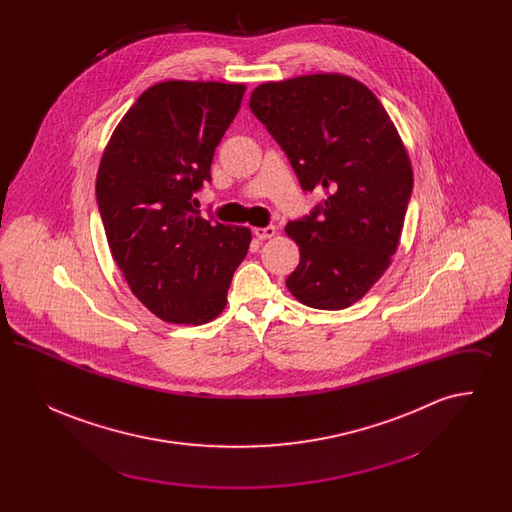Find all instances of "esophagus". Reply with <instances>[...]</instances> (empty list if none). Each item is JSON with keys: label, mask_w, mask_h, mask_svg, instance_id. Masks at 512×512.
Segmentation results:
<instances>
[{"label": "esophagus", "mask_w": 512, "mask_h": 512, "mask_svg": "<svg viewBox=\"0 0 512 512\" xmlns=\"http://www.w3.org/2000/svg\"><path fill=\"white\" fill-rule=\"evenodd\" d=\"M253 234L259 238V240H268V238H272L274 234H276V226H257V228H253Z\"/></svg>", "instance_id": "34e87169"}]
</instances>
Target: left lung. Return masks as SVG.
<instances>
[{
  "label": "left lung",
  "mask_w": 512,
  "mask_h": 512,
  "mask_svg": "<svg viewBox=\"0 0 512 512\" xmlns=\"http://www.w3.org/2000/svg\"><path fill=\"white\" fill-rule=\"evenodd\" d=\"M249 107L301 188L326 192L309 217L286 226L301 255L288 290L322 311L357 303L390 267L413 192L411 159L388 111L363 82L338 73L265 82Z\"/></svg>",
  "instance_id": "1"
}]
</instances>
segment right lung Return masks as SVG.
I'll return each instance as SVG.
<instances>
[{"instance_id":"1","label":"right lung","mask_w":512,"mask_h":512,"mask_svg":"<svg viewBox=\"0 0 512 512\" xmlns=\"http://www.w3.org/2000/svg\"><path fill=\"white\" fill-rule=\"evenodd\" d=\"M244 92V84L159 82L103 151L96 195L107 244L132 293L161 320L199 326L219 317L247 255L249 228L192 207Z\"/></svg>"}]
</instances>
